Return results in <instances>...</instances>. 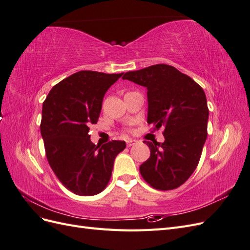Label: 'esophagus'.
Segmentation results:
<instances>
[{"instance_id": "obj_1", "label": "esophagus", "mask_w": 250, "mask_h": 250, "mask_svg": "<svg viewBox=\"0 0 250 250\" xmlns=\"http://www.w3.org/2000/svg\"><path fill=\"white\" fill-rule=\"evenodd\" d=\"M137 143H138V141H135L133 139H129V140L126 141V144H127L128 147H131V146L135 145V144H137Z\"/></svg>"}]
</instances>
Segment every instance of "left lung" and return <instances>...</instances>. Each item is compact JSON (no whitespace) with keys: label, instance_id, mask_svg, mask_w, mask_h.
<instances>
[{"label":"left lung","instance_id":"8db88e82","mask_svg":"<svg viewBox=\"0 0 250 250\" xmlns=\"http://www.w3.org/2000/svg\"><path fill=\"white\" fill-rule=\"evenodd\" d=\"M122 78L147 88V123L155 129L165 126L164 143L144 142L150 149V157L140 167L143 178L157 190L178 188L197 167L208 137L204 90L168 64L127 72Z\"/></svg>","mask_w":250,"mask_h":250}]
</instances>
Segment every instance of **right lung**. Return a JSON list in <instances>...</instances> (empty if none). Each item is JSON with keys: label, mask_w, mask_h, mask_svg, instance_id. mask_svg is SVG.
I'll list each match as a JSON object with an SVG mask.
<instances>
[{"label": "right lung", "mask_w": 250, "mask_h": 250, "mask_svg": "<svg viewBox=\"0 0 250 250\" xmlns=\"http://www.w3.org/2000/svg\"><path fill=\"white\" fill-rule=\"evenodd\" d=\"M123 73L80 71L53 87L42 104L41 132L50 167L67 190L80 196L102 192L123 141L90 142L89 126L99 119L105 93Z\"/></svg>", "instance_id": "obj_1"}]
</instances>
